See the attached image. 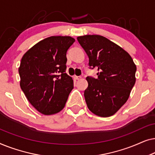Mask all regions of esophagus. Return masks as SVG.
<instances>
[{
    "mask_svg": "<svg viewBox=\"0 0 155 155\" xmlns=\"http://www.w3.org/2000/svg\"><path fill=\"white\" fill-rule=\"evenodd\" d=\"M81 76H77V75H74L73 76V78L75 80H80V79H81Z\"/></svg>",
    "mask_w": 155,
    "mask_h": 155,
    "instance_id": "34e87169",
    "label": "esophagus"
}]
</instances>
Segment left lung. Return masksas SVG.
I'll list each match as a JSON object with an SVG mask.
<instances>
[{
	"instance_id": "obj_1",
	"label": "left lung",
	"mask_w": 155,
	"mask_h": 155,
	"mask_svg": "<svg viewBox=\"0 0 155 155\" xmlns=\"http://www.w3.org/2000/svg\"><path fill=\"white\" fill-rule=\"evenodd\" d=\"M89 57L90 68H97L98 78L87 77L84 96L95 115L109 117L126 102L135 83L136 65L121 47L100 35L77 38Z\"/></svg>"
}]
</instances>
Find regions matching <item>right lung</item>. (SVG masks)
Segmentation results:
<instances>
[{
    "label": "right lung",
    "instance_id": "1",
    "mask_svg": "<svg viewBox=\"0 0 155 155\" xmlns=\"http://www.w3.org/2000/svg\"><path fill=\"white\" fill-rule=\"evenodd\" d=\"M75 41L68 36H52L38 42L22 56L18 70L20 87L42 114L61 111L73 89L65 64L67 51Z\"/></svg>",
    "mask_w": 155,
    "mask_h": 155
}]
</instances>
